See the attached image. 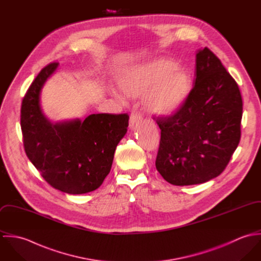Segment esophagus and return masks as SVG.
I'll return each instance as SVG.
<instances>
[{
    "label": "esophagus",
    "mask_w": 261,
    "mask_h": 261,
    "mask_svg": "<svg viewBox=\"0 0 261 261\" xmlns=\"http://www.w3.org/2000/svg\"><path fill=\"white\" fill-rule=\"evenodd\" d=\"M142 115L138 112H133L129 116V127L135 128L140 122H142Z\"/></svg>",
    "instance_id": "34e87169"
}]
</instances>
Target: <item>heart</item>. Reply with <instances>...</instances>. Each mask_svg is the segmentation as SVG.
Here are the masks:
<instances>
[{
  "label": "heart",
  "instance_id": "1",
  "mask_svg": "<svg viewBox=\"0 0 261 261\" xmlns=\"http://www.w3.org/2000/svg\"><path fill=\"white\" fill-rule=\"evenodd\" d=\"M117 87L128 97L146 96L151 114L167 117L181 109L191 91L186 70L166 58H158L122 70L116 77Z\"/></svg>",
  "mask_w": 261,
  "mask_h": 261
}]
</instances>
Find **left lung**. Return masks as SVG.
Segmentation results:
<instances>
[{"instance_id": "left-lung-1", "label": "left lung", "mask_w": 261, "mask_h": 261, "mask_svg": "<svg viewBox=\"0 0 261 261\" xmlns=\"http://www.w3.org/2000/svg\"><path fill=\"white\" fill-rule=\"evenodd\" d=\"M181 109L158 117L155 168L172 185L189 186L219 176L237 148L241 130L239 87L207 47L196 54V79Z\"/></svg>"}]
</instances>
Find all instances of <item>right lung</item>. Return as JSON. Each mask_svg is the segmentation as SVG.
Returning <instances> with one entry per match:
<instances>
[{"mask_svg":"<svg viewBox=\"0 0 261 261\" xmlns=\"http://www.w3.org/2000/svg\"><path fill=\"white\" fill-rule=\"evenodd\" d=\"M58 63L44 67L30 85L21 108L27 156L45 181L67 194L99 188L112 169L116 146L127 132L126 113H96L84 120L51 122L41 109V90Z\"/></svg>","mask_w":261,"mask_h":261,"instance_id":"right-lung-1","label":"right lung"}]
</instances>
